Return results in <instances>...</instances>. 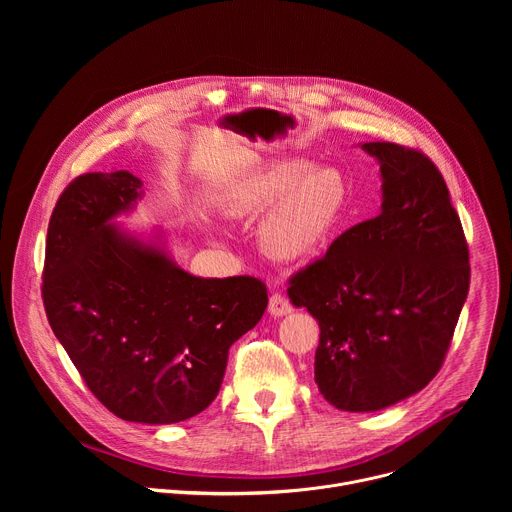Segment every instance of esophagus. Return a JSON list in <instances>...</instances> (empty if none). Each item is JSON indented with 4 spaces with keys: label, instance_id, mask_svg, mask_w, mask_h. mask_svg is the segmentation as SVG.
<instances>
[{
    "label": "esophagus",
    "instance_id": "1",
    "mask_svg": "<svg viewBox=\"0 0 512 512\" xmlns=\"http://www.w3.org/2000/svg\"><path fill=\"white\" fill-rule=\"evenodd\" d=\"M269 314L275 318L287 316V314H291V304L281 294H273L269 298Z\"/></svg>",
    "mask_w": 512,
    "mask_h": 512
}]
</instances>
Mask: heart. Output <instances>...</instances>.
Here are the masks:
<instances>
[{"label":"heart","instance_id":"b5f03b06","mask_svg":"<svg viewBox=\"0 0 512 512\" xmlns=\"http://www.w3.org/2000/svg\"><path fill=\"white\" fill-rule=\"evenodd\" d=\"M348 204V186L336 168L306 160L277 162L249 172L223 196L233 218H255L268 208L259 229L261 249L279 261L316 255L334 235Z\"/></svg>","mask_w":512,"mask_h":512}]
</instances>
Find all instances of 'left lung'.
<instances>
[{"label": "left lung", "mask_w": 512, "mask_h": 512, "mask_svg": "<svg viewBox=\"0 0 512 512\" xmlns=\"http://www.w3.org/2000/svg\"><path fill=\"white\" fill-rule=\"evenodd\" d=\"M381 166V214L342 233L289 279L320 326L314 379L342 411L371 413L419 393L442 369L470 287L450 190L421 152L360 143Z\"/></svg>", "instance_id": "obj_1"}]
</instances>
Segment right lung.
<instances>
[{"label": "right lung", "instance_id": "1", "mask_svg": "<svg viewBox=\"0 0 512 512\" xmlns=\"http://www.w3.org/2000/svg\"><path fill=\"white\" fill-rule=\"evenodd\" d=\"M127 170L83 174L48 225L42 298L50 328L91 393L117 417L168 425L204 411L229 348L257 326L265 285L249 275L196 277L115 218L141 200Z\"/></svg>", "mask_w": 512, "mask_h": 512}]
</instances>
